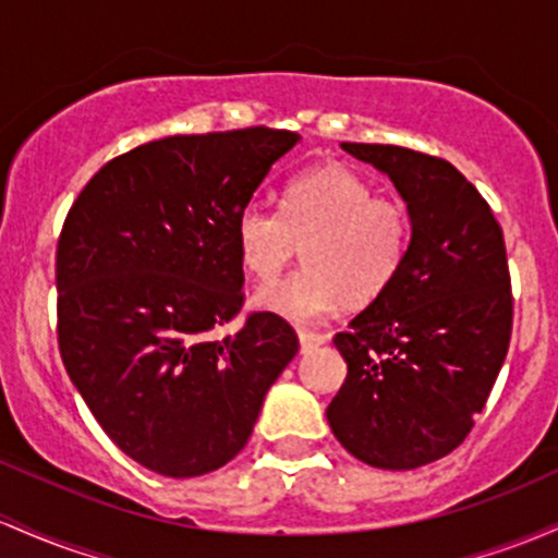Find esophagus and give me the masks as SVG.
Instances as JSON below:
<instances>
[{
	"label": "esophagus",
	"instance_id": "esophagus-1",
	"mask_svg": "<svg viewBox=\"0 0 558 558\" xmlns=\"http://www.w3.org/2000/svg\"><path fill=\"white\" fill-rule=\"evenodd\" d=\"M326 344V336L323 333H312V330H299V347L302 352H312L315 347Z\"/></svg>",
	"mask_w": 558,
	"mask_h": 558
}]
</instances>
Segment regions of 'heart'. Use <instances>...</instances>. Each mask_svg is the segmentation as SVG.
Here are the masks:
<instances>
[{
	"label": "heart",
	"instance_id": "obj_1",
	"mask_svg": "<svg viewBox=\"0 0 558 558\" xmlns=\"http://www.w3.org/2000/svg\"><path fill=\"white\" fill-rule=\"evenodd\" d=\"M235 246L256 280H272L304 246V269L256 291L254 307L307 326L387 289L405 256L408 217L397 201L376 198L368 180L330 163L293 177L280 211L248 204L235 219Z\"/></svg>",
	"mask_w": 558,
	"mask_h": 558
}]
</instances>
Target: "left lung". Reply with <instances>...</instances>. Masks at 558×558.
Masks as SVG:
<instances>
[{
    "instance_id": "8db88e82",
    "label": "left lung",
    "mask_w": 558,
    "mask_h": 558,
    "mask_svg": "<svg viewBox=\"0 0 558 558\" xmlns=\"http://www.w3.org/2000/svg\"><path fill=\"white\" fill-rule=\"evenodd\" d=\"M387 174L408 206L410 241L391 283L336 333L347 381L326 418L357 461L408 471L448 456L485 408L511 339L500 225L442 158L341 143Z\"/></svg>"
}]
</instances>
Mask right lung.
I'll return each mask as SVG.
<instances>
[{
	"label": "right lung",
	"mask_w": 558,
	"mask_h": 558,
	"mask_svg": "<svg viewBox=\"0 0 558 558\" xmlns=\"http://www.w3.org/2000/svg\"><path fill=\"white\" fill-rule=\"evenodd\" d=\"M296 132L174 134L113 158L58 241V341L73 387L140 466L187 480L246 448L299 352L283 317L243 307L235 219Z\"/></svg>",
	"instance_id": "add662e5"
}]
</instances>
